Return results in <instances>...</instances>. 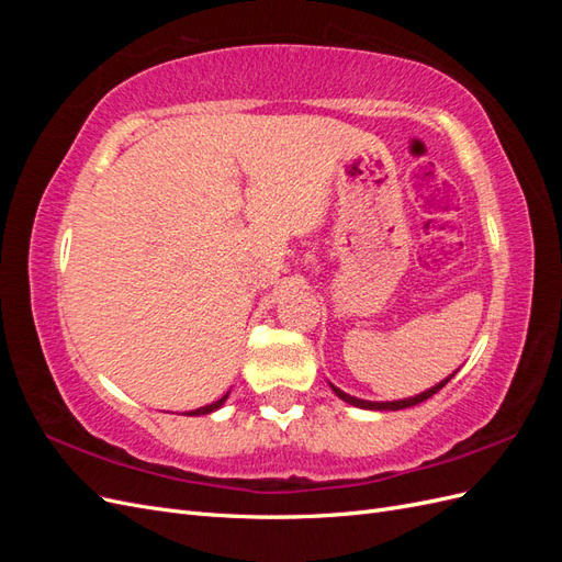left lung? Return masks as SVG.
Returning a JSON list of instances; mask_svg holds the SVG:
<instances>
[{
	"label": "left lung",
	"instance_id": "left-lung-1",
	"mask_svg": "<svg viewBox=\"0 0 562 562\" xmlns=\"http://www.w3.org/2000/svg\"><path fill=\"white\" fill-rule=\"evenodd\" d=\"M454 378V372L452 375L448 378V380H443L440 384H436V386H431L429 391H424V394H419V396H413V398H405V401H386V403H372V401H363V398H356V396H349V394H345V391H339L337 386H333V391L335 394L342 398V401H347V403H351V405H356V407H366V411H403V407H413V405H419V403H424L427 398H431L436 391H440L443 389L450 380Z\"/></svg>",
	"mask_w": 562,
	"mask_h": 562
}]
</instances>
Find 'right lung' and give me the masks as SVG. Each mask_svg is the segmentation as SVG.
Returning <instances> with one entry per match:
<instances>
[{"instance_id": "add662e5", "label": "right lung", "mask_w": 562, "mask_h": 562, "mask_svg": "<svg viewBox=\"0 0 562 562\" xmlns=\"http://www.w3.org/2000/svg\"><path fill=\"white\" fill-rule=\"evenodd\" d=\"M227 396H229V394H225L223 398H220V401H215V403H211V405H203V407H199V411H192L190 415H209V413L217 411V407H220V405H223V403L227 401Z\"/></svg>"}]
</instances>
